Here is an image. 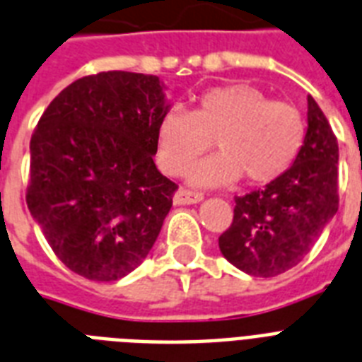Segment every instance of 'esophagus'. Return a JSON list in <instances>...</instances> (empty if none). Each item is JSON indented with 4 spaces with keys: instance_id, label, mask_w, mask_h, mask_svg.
<instances>
[{
    "instance_id": "obj_1",
    "label": "esophagus",
    "mask_w": 362,
    "mask_h": 362,
    "mask_svg": "<svg viewBox=\"0 0 362 362\" xmlns=\"http://www.w3.org/2000/svg\"><path fill=\"white\" fill-rule=\"evenodd\" d=\"M204 199V193L201 191H193V189H180L175 193V204L182 206V204H195V202H201Z\"/></svg>"
}]
</instances>
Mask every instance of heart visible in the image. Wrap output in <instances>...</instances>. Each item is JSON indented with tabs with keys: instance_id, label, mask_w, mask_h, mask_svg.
<instances>
[{
	"instance_id": "b5f03b06",
	"label": "heart",
	"mask_w": 362,
	"mask_h": 362,
	"mask_svg": "<svg viewBox=\"0 0 362 362\" xmlns=\"http://www.w3.org/2000/svg\"><path fill=\"white\" fill-rule=\"evenodd\" d=\"M307 137L298 105L272 100L245 83L204 90L191 111L173 107L156 130V161L178 176L214 145L219 154L189 171L193 184H225L242 176L247 184H267L292 167Z\"/></svg>"
}]
</instances>
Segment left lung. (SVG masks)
Listing matches in <instances>:
<instances>
[{
  "label": "left lung",
  "mask_w": 362,
  "mask_h": 362,
  "mask_svg": "<svg viewBox=\"0 0 362 362\" xmlns=\"http://www.w3.org/2000/svg\"><path fill=\"white\" fill-rule=\"evenodd\" d=\"M307 102V137L298 160L262 189L234 197L230 227L219 236L223 257L255 277L298 266L339 210L337 135L313 96Z\"/></svg>",
  "instance_id": "obj_1"
}]
</instances>
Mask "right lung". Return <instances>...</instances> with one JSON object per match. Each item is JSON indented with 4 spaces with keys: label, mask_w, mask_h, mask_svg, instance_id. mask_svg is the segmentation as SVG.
Wrapping results in <instances>:
<instances>
[{
    "label": "right lung",
    "mask_w": 362,
    "mask_h": 362,
    "mask_svg": "<svg viewBox=\"0 0 362 362\" xmlns=\"http://www.w3.org/2000/svg\"><path fill=\"white\" fill-rule=\"evenodd\" d=\"M167 111L158 76L110 70L76 79L42 113L25 202L70 272L110 283L152 249L178 189L152 160Z\"/></svg>",
    "instance_id": "obj_1"
}]
</instances>
